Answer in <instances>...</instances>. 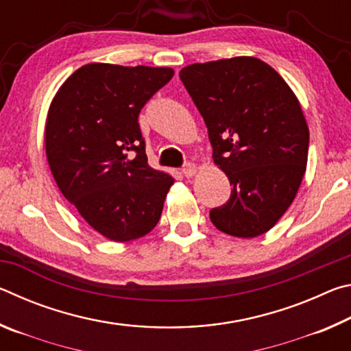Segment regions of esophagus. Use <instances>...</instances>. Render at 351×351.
<instances>
[{
    "label": "esophagus",
    "mask_w": 351,
    "mask_h": 351,
    "mask_svg": "<svg viewBox=\"0 0 351 351\" xmlns=\"http://www.w3.org/2000/svg\"><path fill=\"white\" fill-rule=\"evenodd\" d=\"M195 173H197V165L195 164L189 162L182 167V175L186 178H192V176H195Z\"/></svg>",
    "instance_id": "esophagus-1"
}]
</instances>
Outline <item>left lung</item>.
<instances>
[{
    "mask_svg": "<svg viewBox=\"0 0 351 351\" xmlns=\"http://www.w3.org/2000/svg\"><path fill=\"white\" fill-rule=\"evenodd\" d=\"M180 79L204 119L213 162L232 186L228 203L210 210V221L239 239L268 232L306 170L310 132L299 99L255 57L189 64Z\"/></svg>",
    "mask_w": 351,
    "mask_h": 351,
    "instance_id": "left-lung-1",
    "label": "left lung"
}]
</instances>
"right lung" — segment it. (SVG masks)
Returning <instances> with one entry per match:
<instances>
[{
    "label": "right lung",
    "mask_w": 351,
    "mask_h": 351,
    "mask_svg": "<svg viewBox=\"0 0 351 351\" xmlns=\"http://www.w3.org/2000/svg\"><path fill=\"white\" fill-rule=\"evenodd\" d=\"M171 68L90 63L58 88L47 111L46 158L58 189L112 241L152 232L175 182L147 162L139 112Z\"/></svg>",
    "instance_id": "add662e5"
}]
</instances>
